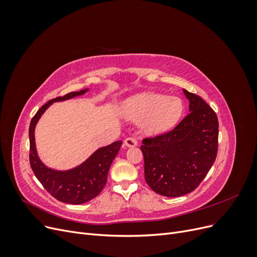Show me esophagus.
Wrapping results in <instances>:
<instances>
[{
    "label": "esophagus",
    "mask_w": 257,
    "mask_h": 257,
    "mask_svg": "<svg viewBox=\"0 0 257 257\" xmlns=\"http://www.w3.org/2000/svg\"><path fill=\"white\" fill-rule=\"evenodd\" d=\"M137 141L135 138H132V137H128L126 138L125 141H124V146L125 147H128V148H133V147H136L137 146Z\"/></svg>",
    "instance_id": "1"
}]
</instances>
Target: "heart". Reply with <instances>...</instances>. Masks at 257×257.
I'll list each match as a JSON object with an SVG mask.
<instances>
[{"instance_id": "b5f03b06", "label": "heart", "mask_w": 257, "mask_h": 257, "mask_svg": "<svg viewBox=\"0 0 257 257\" xmlns=\"http://www.w3.org/2000/svg\"><path fill=\"white\" fill-rule=\"evenodd\" d=\"M183 112V103L177 96L159 93H143L127 98L121 106L124 118L143 123L147 135H160L174 127Z\"/></svg>"}]
</instances>
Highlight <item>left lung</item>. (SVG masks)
<instances>
[{"label": "left lung", "mask_w": 257, "mask_h": 257, "mask_svg": "<svg viewBox=\"0 0 257 257\" xmlns=\"http://www.w3.org/2000/svg\"><path fill=\"white\" fill-rule=\"evenodd\" d=\"M190 113L166 134L143 141L145 179L160 195L179 197L195 190L213 165L219 122L205 100L183 89Z\"/></svg>", "instance_id": "left-lung-1"}]
</instances>
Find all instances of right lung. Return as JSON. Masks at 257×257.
<instances>
[{"instance_id": "add662e5", "label": "right lung", "mask_w": 257, "mask_h": 257, "mask_svg": "<svg viewBox=\"0 0 257 257\" xmlns=\"http://www.w3.org/2000/svg\"><path fill=\"white\" fill-rule=\"evenodd\" d=\"M89 89L71 92L64 96L50 99L42 106L31 120L30 137V164L34 175L44 188L62 203L80 205L96 197L107 182L108 170L115 155L118 154L122 142H114L106 147L98 148L80 165L67 170H56L46 166L38 158L35 146V126L43 113L54 102H63L76 96L83 95Z\"/></svg>"}]
</instances>
